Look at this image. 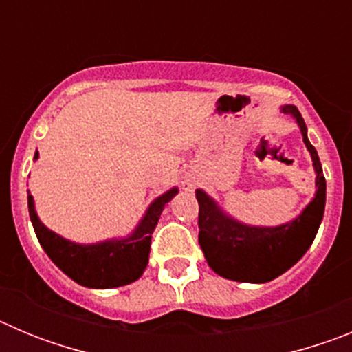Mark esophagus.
Here are the masks:
<instances>
[{
    "instance_id": "1",
    "label": "esophagus",
    "mask_w": 352,
    "mask_h": 352,
    "mask_svg": "<svg viewBox=\"0 0 352 352\" xmlns=\"http://www.w3.org/2000/svg\"><path fill=\"white\" fill-rule=\"evenodd\" d=\"M183 186H185L186 190H190V188H194V182H192V179H185V182H183Z\"/></svg>"
}]
</instances>
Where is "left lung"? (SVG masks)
Wrapping results in <instances>:
<instances>
[{"label":"left lung","mask_w":352,"mask_h":352,"mask_svg":"<svg viewBox=\"0 0 352 352\" xmlns=\"http://www.w3.org/2000/svg\"><path fill=\"white\" fill-rule=\"evenodd\" d=\"M296 120L316 170V195L291 222L280 226H248L227 214L213 197L197 188L199 245L217 275L236 282L264 284L292 268L309 250L322 222L326 179L316 148L307 138V125L294 105H282Z\"/></svg>","instance_id":"obj_1"}]
</instances>
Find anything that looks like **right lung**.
Wrapping results in <instances>:
<instances>
[{
    "instance_id": "obj_1",
    "label": "right lung",
    "mask_w": 352,
    "mask_h": 352,
    "mask_svg": "<svg viewBox=\"0 0 352 352\" xmlns=\"http://www.w3.org/2000/svg\"><path fill=\"white\" fill-rule=\"evenodd\" d=\"M36 158L38 151L35 153V160ZM176 194L178 188L173 186L166 194L158 195L126 238L105 239L89 245L70 241L43 226L36 214L35 201L30 192L28 210L40 245L65 275L84 287L113 289L132 284L144 273L149 259L151 234L166 204Z\"/></svg>"
}]
</instances>
